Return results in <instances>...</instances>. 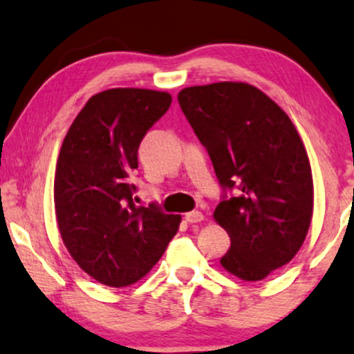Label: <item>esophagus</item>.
Masks as SVG:
<instances>
[{"mask_svg": "<svg viewBox=\"0 0 354 354\" xmlns=\"http://www.w3.org/2000/svg\"><path fill=\"white\" fill-rule=\"evenodd\" d=\"M185 220L189 221V223H200V221L203 220V213L198 212V210H194V212H189L185 215Z\"/></svg>", "mask_w": 354, "mask_h": 354, "instance_id": "1", "label": "esophagus"}]
</instances>
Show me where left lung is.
Instances as JSON below:
<instances>
[{"instance_id": "obj_1", "label": "left lung", "mask_w": 354, "mask_h": 354, "mask_svg": "<svg viewBox=\"0 0 354 354\" xmlns=\"http://www.w3.org/2000/svg\"><path fill=\"white\" fill-rule=\"evenodd\" d=\"M182 111L210 156L223 190L213 218L231 246L220 263L261 281L297 254L313 212V180L302 139L268 95L243 82L189 86Z\"/></svg>"}]
</instances>
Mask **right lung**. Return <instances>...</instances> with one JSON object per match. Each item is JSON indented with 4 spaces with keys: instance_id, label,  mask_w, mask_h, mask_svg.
<instances>
[{
    "instance_id": "1",
    "label": "right lung",
    "mask_w": 354,
    "mask_h": 354,
    "mask_svg": "<svg viewBox=\"0 0 354 354\" xmlns=\"http://www.w3.org/2000/svg\"><path fill=\"white\" fill-rule=\"evenodd\" d=\"M172 97L146 88L93 95L60 147L54 202L62 241L95 281L126 287L146 276L176 236L180 215L136 207L138 149Z\"/></svg>"
}]
</instances>
